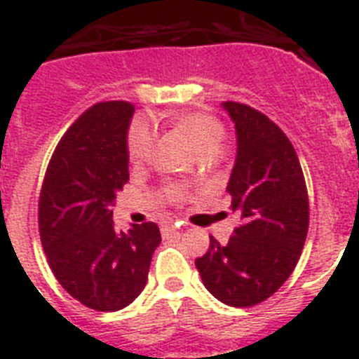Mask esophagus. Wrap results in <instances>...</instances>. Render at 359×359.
I'll return each mask as SVG.
<instances>
[{
	"mask_svg": "<svg viewBox=\"0 0 359 359\" xmlns=\"http://www.w3.org/2000/svg\"><path fill=\"white\" fill-rule=\"evenodd\" d=\"M177 229H179V223H175V221H171V219H168L162 223V234L164 236L171 234V232H175Z\"/></svg>",
	"mask_w": 359,
	"mask_h": 359,
	"instance_id": "34e87169",
	"label": "esophagus"
}]
</instances>
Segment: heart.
<instances>
[{"mask_svg":"<svg viewBox=\"0 0 359 359\" xmlns=\"http://www.w3.org/2000/svg\"><path fill=\"white\" fill-rule=\"evenodd\" d=\"M171 123L186 134L194 149L203 154L219 153L225 140V129L215 118L203 112H179L170 118ZM154 133L145 119H134L127 133V154L130 162H145L153 153Z\"/></svg>","mask_w":359,"mask_h":359,"instance_id":"1","label":"heart"}]
</instances>
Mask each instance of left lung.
<instances>
[{
  "label": "left lung",
  "mask_w": 359,
  "mask_h": 359,
  "mask_svg": "<svg viewBox=\"0 0 359 359\" xmlns=\"http://www.w3.org/2000/svg\"><path fill=\"white\" fill-rule=\"evenodd\" d=\"M236 129V162L226 191L241 225L226 245L210 236L195 260L206 290L229 306L269 299L295 269L304 247L310 206L301 162L280 127L247 104L225 101Z\"/></svg>",
  "instance_id": "left-lung-1"
}]
</instances>
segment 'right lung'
Segmentation results:
<instances>
[{"label": "right lung", "instance_id": "add662e5", "mask_svg": "<svg viewBox=\"0 0 359 359\" xmlns=\"http://www.w3.org/2000/svg\"><path fill=\"white\" fill-rule=\"evenodd\" d=\"M134 107L107 101L88 109L58 142L38 203V229L55 278L97 311L129 306L147 284L160 245L154 223L114 226L116 195L129 180L127 133Z\"/></svg>", "mask_w": 359, "mask_h": 359}]
</instances>
